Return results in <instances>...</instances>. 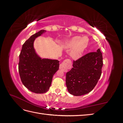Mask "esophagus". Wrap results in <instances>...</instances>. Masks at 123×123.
<instances>
[{"mask_svg": "<svg viewBox=\"0 0 123 123\" xmlns=\"http://www.w3.org/2000/svg\"><path fill=\"white\" fill-rule=\"evenodd\" d=\"M72 67V62L70 59H66L61 64L59 65V69L62 70L65 72L68 71V70L70 69Z\"/></svg>", "mask_w": 123, "mask_h": 123, "instance_id": "1", "label": "esophagus"}]
</instances>
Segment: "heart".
Instances as JSON below:
<instances>
[{
    "label": "heart",
    "instance_id": "1",
    "mask_svg": "<svg viewBox=\"0 0 123 123\" xmlns=\"http://www.w3.org/2000/svg\"><path fill=\"white\" fill-rule=\"evenodd\" d=\"M85 39V37L81 38L80 36H75L66 43V48L70 49L73 47L71 55L73 58H79L82 54L88 43V40Z\"/></svg>",
    "mask_w": 123,
    "mask_h": 123
}]
</instances>
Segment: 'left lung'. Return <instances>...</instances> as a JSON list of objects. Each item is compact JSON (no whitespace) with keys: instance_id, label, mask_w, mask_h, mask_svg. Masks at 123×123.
<instances>
[{"instance_id":"left-lung-1","label":"left lung","mask_w":123,"mask_h":123,"mask_svg":"<svg viewBox=\"0 0 123 123\" xmlns=\"http://www.w3.org/2000/svg\"><path fill=\"white\" fill-rule=\"evenodd\" d=\"M103 65L99 49L74 61L73 68L66 73V83L70 93L80 96L91 92L101 76Z\"/></svg>"}]
</instances>
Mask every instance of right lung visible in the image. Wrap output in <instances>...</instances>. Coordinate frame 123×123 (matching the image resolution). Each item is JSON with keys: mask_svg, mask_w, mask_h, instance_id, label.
<instances>
[{"mask_svg": "<svg viewBox=\"0 0 123 123\" xmlns=\"http://www.w3.org/2000/svg\"><path fill=\"white\" fill-rule=\"evenodd\" d=\"M45 32L42 30L26 40L19 54L18 71L21 80L26 88L35 93L48 91L54 74L59 69V61L42 59L34 49L35 39Z\"/></svg>", "mask_w": 123, "mask_h": 123, "instance_id": "add662e5", "label": "right lung"}]
</instances>
